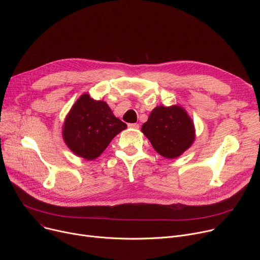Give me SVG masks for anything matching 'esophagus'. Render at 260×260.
Returning <instances> with one entry per match:
<instances>
[{"instance_id":"1","label":"esophagus","mask_w":260,"mask_h":260,"mask_svg":"<svg viewBox=\"0 0 260 260\" xmlns=\"http://www.w3.org/2000/svg\"><path fill=\"white\" fill-rule=\"evenodd\" d=\"M128 127H129V128L138 129V128H139V124H137V123H129V124H128Z\"/></svg>"}]
</instances>
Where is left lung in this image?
<instances>
[{"label": "left lung", "instance_id": "1", "mask_svg": "<svg viewBox=\"0 0 260 260\" xmlns=\"http://www.w3.org/2000/svg\"><path fill=\"white\" fill-rule=\"evenodd\" d=\"M141 131L155 151L169 159L179 157L195 140L194 123L179 105L155 107Z\"/></svg>", "mask_w": 260, "mask_h": 260}]
</instances>
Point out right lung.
<instances>
[{
  "instance_id": "1",
  "label": "right lung",
  "mask_w": 260,
  "mask_h": 260,
  "mask_svg": "<svg viewBox=\"0 0 260 260\" xmlns=\"http://www.w3.org/2000/svg\"><path fill=\"white\" fill-rule=\"evenodd\" d=\"M126 127L124 122L115 117L106 102L95 101L84 93L65 118L63 139L77 156L93 160Z\"/></svg>"
}]
</instances>
